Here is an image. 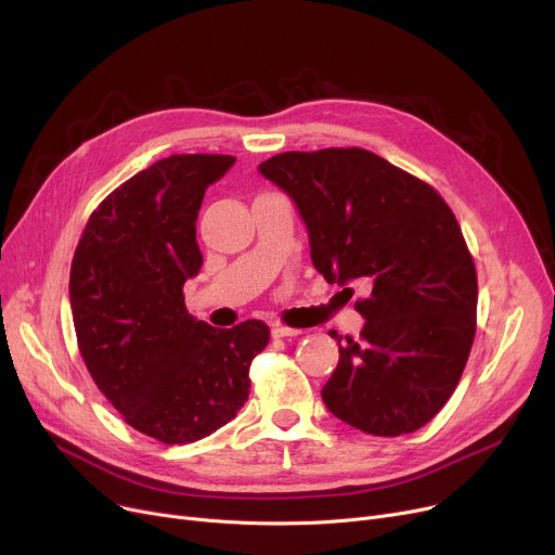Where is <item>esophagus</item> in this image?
Returning a JSON list of instances; mask_svg holds the SVG:
<instances>
[{
  "label": "esophagus",
  "instance_id": "esophagus-1",
  "mask_svg": "<svg viewBox=\"0 0 555 555\" xmlns=\"http://www.w3.org/2000/svg\"><path fill=\"white\" fill-rule=\"evenodd\" d=\"M272 335H274V337H297V335H301V331H299V328L283 326V324H274V326H272Z\"/></svg>",
  "mask_w": 555,
  "mask_h": 555
}]
</instances>
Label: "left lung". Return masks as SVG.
I'll use <instances>...</instances> for the list:
<instances>
[{
	"label": "left lung",
	"instance_id": "1",
	"mask_svg": "<svg viewBox=\"0 0 555 555\" xmlns=\"http://www.w3.org/2000/svg\"><path fill=\"white\" fill-rule=\"evenodd\" d=\"M258 170L295 199L312 266L362 281L366 324L341 339L328 410L373 436L427 425L454 393L477 333V270L441 193L364 149L281 153Z\"/></svg>",
	"mask_w": 555,
	"mask_h": 555
}]
</instances>
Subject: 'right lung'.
<instances>
[{
	"instance_id": "1",
	"label": "right lung",
	"mask_w": 555,
	"mask_h": 555,
	"mask_svg": "<svg viewBox=\"0 0 555 555\" xmlns=\"http://www.w3.org/2000/svg\"><path fill=\"white\" fill-rule=\"evenodd\" d=\"M231 155H170L114 189L87 220L69 272L78 351L101 393L137 431L166 446L204 439L249 398L260 319L214 328L186 312L202 268L195 220Z\"/></svg>"
}]
</instances>
